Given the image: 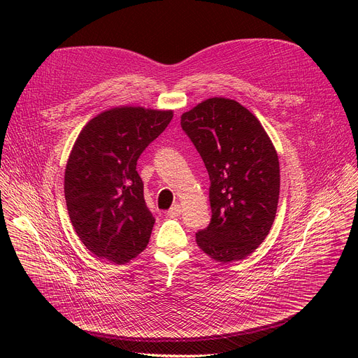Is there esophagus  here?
Wrapping results in <instances>:
<instances>
[{
	"label": "esophagus",
	"mask_w": 358,
	"mask_h": 358,
	"mask_svg": "<svg viewBox=\"0 0 358 358\" xmlns=\"http://www.w3.org/2000/svg\"><path fill=\"white\" fill-rule=\"evenodd\" d=\"M166 215H168L169 217H177V216H180V215H181V206H180V204H174L173 208L166 212Z\"/></svg>",
	"instance_id": "esophagus-1"
}]
</instances>
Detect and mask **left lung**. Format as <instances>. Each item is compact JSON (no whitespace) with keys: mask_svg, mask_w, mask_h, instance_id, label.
Returning <instances> with one entry per match:
<instances>
[{"mask_svg":"<svg viewBox=\"0 0 358 358\" xmlns=\"http://www.w3.org/2000/svg\"><path fill=\"white\" fill-rule=\"evenodd\" d=\"M181 127L210 178L212 220L196 234L213 259H243L268 235L280 193L275 149L258 119L235 100L209 99L181 116Z\"/></svg>","mask_w":358,"mask_h":358,"instance_id":"left-lung-1","label":"left lung"}]
</instances>
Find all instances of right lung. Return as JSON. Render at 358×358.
Returning a JSON list of instances; mask_svg holds the SVG:
<instances>
[{
  "label": "right lung",
  "mask_w": 358,
  "mask_h": 358,
  "mask_svg": "<svg viewBox=\"0 0 358 358\" xmlns=\"http://www.w3.org/2000/svg\"><path fill=\"white\" fill-rule=\"evenodd\" d=\"M173 119V111L117 107L81 130L65 171L72 227L90 252L124 264L149 242L155 219L143 197L136 164Z\"/></svg>",
  "instance_id": "add662e5"
}]
</instances>
